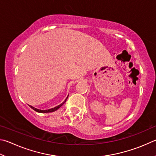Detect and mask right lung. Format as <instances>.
Here are the masks:
<instances>
[{"label":"right lung","instance_id":"1","mask_svg":"<svg viewBox=\"0 0 156 156\" xmlns=\"http://www.w3.org/2000/svg\"><path fill=\"white\" fill-rule=\"evenodd\" d=\"M68 97H66V99H65V101L64 102H63L62 103H61V104L60 105H57V106H56V107H55V108H51V109H49V110H39V109H37V108H34V107H33V106H31V105H29L30 106V108H31L33 110H35V112H40V113H48V112H55V111H56L57 110H58V109L60 108V107H62V106L63 105V104H64V103L66 101V100H67V99H68Z\"/></svg>","mask_w":156,"mask_h":156}]
</instances>
